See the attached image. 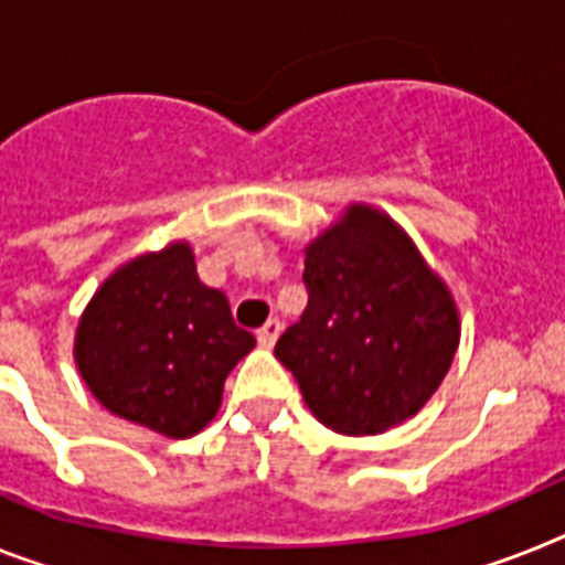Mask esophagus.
Instances as JSON below:
<instances>
[{
    "label": "esophagus",
    "instance_id": "esophagus-1",
    "mask_svg": "<svg viewBox=\"0 0 565 565\" xmlns=\"http://www.w3.org/2000/svg\"><path fill=\"white\" fill-rule=\"evenodd\" d=\"M278 335H281V321L269 319L267 324H264L258 330V344H260V348L269 350L275 344V341H278Z\"/></svg>",
    "mask_w": 565,
    "mask_h": 565
}]
</instances>
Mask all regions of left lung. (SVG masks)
I'll return each instance as SVG.
<instances>
[{
  "label": "left lung",
  "mask_w": 565,
  "mask_h": 565,
  "mask_svg": "<svg viewBox=\"0 0 565 565\" xmlns=\"http://www.w3.org/2000/svg\"><path fill=\"white\" fill-rule=\"evenodd\" d=\"M310 292L275 359L335 434H385L419 414L459 348L448 284L387 212L350 203L305 246Z\"/></svg>",
  "instance_id": "left-lung-1"
}]
</instances>
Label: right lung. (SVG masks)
Instances as JSON below:
<instances>
[{"label": "right lung", "instance_id": "right-lung-1", "mask_svg": "<svg viewBox=\"0 0 565 565\" xmlns=\"http://www.w3.org/2000/svg\"><path fill=\"white\" fill-rule=\"evenodd\" d=\"M255 348L198 278L186 241L114 269L79 316L74 362L99 405L169 439L215 419L230 371Z\"/></svg>", "mask_w": 565, "mask_h": 565}]
</instances>
